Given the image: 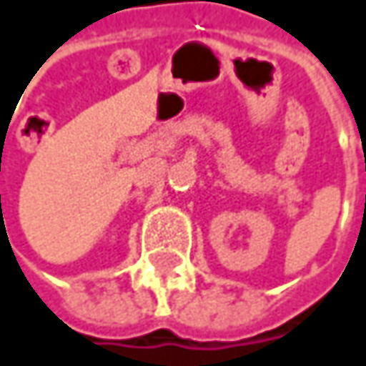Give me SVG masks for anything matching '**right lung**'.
I'll return each instance as SVG.
<instances>
[{
  "instance_id": "1",
  "label": "right lung",
  "mask_w": 366,
  "mask_h": 366,
  "mask_svg": "<svg viewBox=\"0 0 366 366\" xmlns=\"http://www.w3.org/2000/svg\"><path fill=\"white\" fill-rule=\"evenodd\" d=\"M0 197H1V195H0Z\"/></svg>"
}]
</instances>
